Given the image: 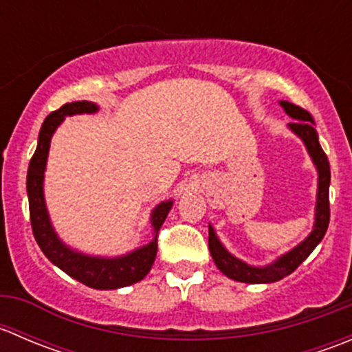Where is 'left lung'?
I'll return each instance as SVG.
<instances>
[{
    "instance_id": "1",
    "label": "left lung",
    "mask_w": 352,
    "mask_h": 352,
    "mask_svg": "<svg viewBox=\"0 0 352 352\" xmlns=\"http://www.w3.org/2000/svg\"><path fill=\"white\" fill-rule=\"evenodd\" d=\"M287 116L293 119V122L287 124L289 131L296 134L301 141H303L305 148H307L308 155H310L311 162H314L315 168H317L318 179H317V202H315V221L314 228H311L310 235L291 248L289 252L283 254L271 264L265 265H252L247 262L240 261L233 254L226 250L225 245L216 235L214 228L209 223V252L214 261L216 267L230 279H235L239 283H248V285H267V283H276L279 279L289 276L308 255L314 252V248L324 239L325 232L329 228L330 219V209H329V186H330V165L327 155L322 150L320 143H318V134L315 131L314 117L310 112L305 109L298 107V105L291 104V102L281 100L279 102Z\"/></svg>"
}]
</instances>
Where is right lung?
Returning a JSON list of instances; mask_svg holds the SVG:
<instances>
[{
    "mask_svg": "<svg viewBox=\"0 0 352 352\" xmlns=\"http://www.w3.org/2000/svg\"><path fill=\"white\" fill-rule=\"evenodd\" d=\"M98 112V105L95 102L81 100L71 102L63 105L59 110L49 113L41 127L37 141V150L30 160L27 172V196L28 208H30L32 232L38 247L44 252L45 257L58 265L61 271L71 276L76 281L83 283L94 289H119L141 281L150 272L153 265L158 243V230L168 216L173 206V199H166L156 204L150 216V223L153 226V239L151 242L140 248L127 252L117 257H102V255H90L71 248L59 239L54 226L51 223L47 206L44 197V177L47 166L49 148L56 129L63 124L65 117L76 116V113H95Z\"/></svg>",
    "mask_w": 352,
    "mask_h": 352,
    "instance_id": "1",
    "label": "right lung"
}]
</instances>
